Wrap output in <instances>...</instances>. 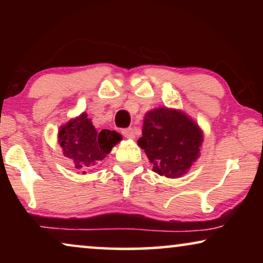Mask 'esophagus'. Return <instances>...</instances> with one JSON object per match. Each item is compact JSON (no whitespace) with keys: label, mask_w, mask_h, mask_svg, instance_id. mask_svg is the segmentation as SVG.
<instances>
[{"label":"esophagus","mask_w":263,"mask_h":263,"mask_svg":"<svg viewBox=\"0 0 263 263\" xmlns=\"http://www.w3.org/2000/svg\"><path fill=\"white\" fill-rule=\"evenodd\" d=\"M122 134H123L124 138L130 139V140H133V139L135 138V134H134V130H133V128L123 129V130H122Z\"/></svg>","instance_id":"34e87169"}]
</instances>
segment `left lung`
<instances>
[{
  "mask_svg": "<svg viewBox=\"0 0 263 263\" xmlns=\"http://www.w3.org/2000/svg\"><path fill=\"white\" fill-rule=\"evenodd\" d=\"M203 132L184 111L157 107L145 114L142 136L138 140L145 149L152 170L167 178H179L200 157Z\"/></svg>",
  "mask_w": 263,
  "mask_h": 263,
  "instance_id": "1",
  "label": "left lung"
}]
</instances>
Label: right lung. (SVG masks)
<instances>
[{
  "label": "right lung",
  "instance_id": "right-lung-1",
  "mask_svg": "<svg viewBox=\"0 0 263 263\" xmlns=\"http://www.w3.org/2000/svg\"><path fill=\"white\" fill-rule=\"evenodd\" d=\"M57 139L63 156L70 160L75 170L85 175L105 159L122 136L109 129L98 132L87 114L82 112L61 125Z\"/></svg>",
  "mask_w": 263,
  "mask_h": 263
}]
</instances>
